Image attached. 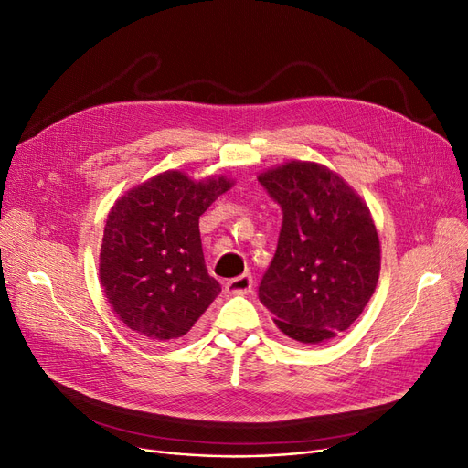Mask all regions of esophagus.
Returning a JSON list of instances; mask_svg holds the SVG:
<instances>
[{"label": "esophagus", "instance_id": "esophagus-1", "mask_svg": "<svg viewBox=\"0 0 468 468\" xmlns=\"http://www.w3.org/2000/svg\"><path fill=\"white\" fill-rule=\"evenodd\" d=\"M226 292L235 293V296H244V293L252 292V277L250 275H240L235 279H229L226 282Z\"/></svg>", "mask_w": 468, "mask_h": 468}]
</instances>
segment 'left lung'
Masks as SVG:
<instances>
[{
	"label": "left lung",
	"instance_id": "1",
	"mask_svg": "<svg viewBox=\"0 0 468 468\" xmlns=\"http://www.w3.org/2000/svg\"><path fill=\"white\" fill-rule=\"evenodd\" d=\"M282 208L277 252L258 298L279 330L307 346L346 332L378 286L381 247L370 208L337 172L288 161L258 176Z\"/></svg>",
	"mask_w": 468,
	"mask_h": 468
}]
</instances>
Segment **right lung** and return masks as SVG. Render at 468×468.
<instances>
[{
  "label": "right lung",
  "instance_id": "right-lung-1",
  "mask_svg": "<svg viewBox=\"0 0 468 468\" xmlns=\"http://www.w3.org/2000/svg\"><path fill=\"white\" fill-rule=\"evenodd\" d=\"M231 186L228 176L197 182L165 170L112 207L101 282L119 321L145 341L180 339L221 292L207 271L199 218Z\"/></svg>",
  "mask_w": 468,
  "mask_h": 468
}]
</instances>
